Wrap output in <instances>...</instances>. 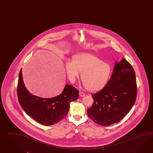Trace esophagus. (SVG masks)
<instances>
[{"instance_id": "obj_1", "label": "esophagus", "mask_w": 153, "mask_h": 153, "mask_svg": "<svg viewBox=\"0 0 153 153\" xmlns=\"http://www.w3.org/2000/svg\"><path fill=\"white\" fill-rule=\"evenodd\" d=\"M79 95L81 96V97H84L85 96V94L84 93H83L82 92H79Z\"/></svg>"}]
</instances>
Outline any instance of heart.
Here are the masks:
<instances>
[{
  "instance_id": "b5f03b06",
  "label": "heart",
  "mask_w": 153,
  "mask_h": 153,
  "mask_svg": "<svg viewBox=\"0 0 153 153\" xmlns=\"http://www.w3.org/2000/svg\"><path fill=\"white\" fill-rule=\"evenodd\" d=\"M66 73L71 79L79 76L88 91L95 92L103 88L108 83L112 74V66L103 62L97 56L89 53L74 56L72 62L66 63Z\"/></svg>"
}]
</instances>
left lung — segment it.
I'll list each match as a JSON object with an SVG mask.
<instances>
[{
  "mask_svg": "<svg viewBox=\"0 0 153 153\" xmlns=\"http://www.w3.org/2000/svg\"><path fill=\"white\" fill-rule=\"evenodd\" d=\"M137 94L135 72L125 59L115 63L111 77L101 90L92 94L94 103L87 115L96 124L110 126L131 110Z\"/></svg>",
  "mask_w": 153,
  "mask_h": 153,
  "instance_id": "8db88e82",
  "label": "left lung"
}]
</instances>
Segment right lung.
Returning <instances> with one entry per match:
<instances>
[{"label":"right lung","mask_w":153,"mask_h":153,"mask_svg":"<svg viewBox=\"0 0 153 153\" xmlns=\"http://www.w3.org/2000/svg\"><path fill=\"white\" fill-rule=\"evenodd\" d=\"M19 102L25 112L45 126L58 123L67 115L72 101L77 100L79 92L74 86L66 85L60 95L52 98H42L32 95L25 86L21 68L17 87Z\"/></svg>","instance_id":"add662e5"}]
</instances>
